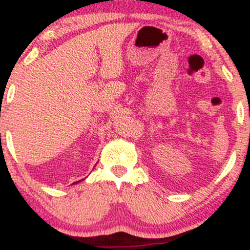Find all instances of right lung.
<instances>
[{"label": "right lung", "instance_id": "add662e5", "mask_svg": "<svg viewBox=\"0 0 250 250\" xmlns=\"http://www.w3.org/2000/svg\"><path fill=\"white\" fill-rule=\"evenodd\" d=\"M76 182H77V181H76ZM76 182H74V184H76ZM79 182H80V181H79Z\"/></svg>", "mask_w": 250, "mask_h": 250}]
</instances>
